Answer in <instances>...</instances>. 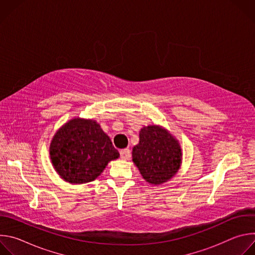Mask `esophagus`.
Listing matches in <instances>:
<instances>
[{
    "mask_svg": "<svg viewBox=\"0 0 255 255\" xmlns=\"http://www.w3.org/2000/svg\"><path fill=\"white\" fill-rule=\"evenodd\" d=\"M120 156L122 159H129V157L131 156V151L129 148L126 149H122L120 150Z\"/></svg>",
    "mask_w": 255,
    "mask_h": 255,
    "instance_id": "34e87169",
    "label": "esophagus"
}]
</instances>
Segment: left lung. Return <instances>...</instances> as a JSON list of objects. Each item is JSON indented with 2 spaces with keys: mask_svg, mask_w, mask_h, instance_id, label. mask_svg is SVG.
<instances>
[{
  "mask_svg": "<svg viewBox=\"0 0 255 255\" xmlns=\"http://www.w3.org/2000/svg\"><path fill=\"white\" fill-rule=\"evenodd\" d=\"M181 154L178 141L166 129L149 125L140 130L132 160L147 183L161 185L178 171Z\"/></svg>",
  "mask_w": 255,
  "mask_h": 255,
  "instance_id": "left-lung-1",
  "label": "left lung"
}]
</instances>
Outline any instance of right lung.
<instances>
[{"instance_id": "add662e5", "label": "right lung", "mask_w": 255, "mask_h": 255, "mask_svg": "<svg viewBox=\"0 0 255 255\" xmlns=\"http://www.w3.org/2000/svg\"><path fill=\"white\" fill-rule=\"evenodd\" d=\"M49 155L56 172L72 185L96 179L120 154L95 120L75 118L54 134Z\"/></svg>"}]
</instances>
